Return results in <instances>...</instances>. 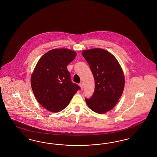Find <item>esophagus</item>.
<instances>
[{"label":"esophagus","mask_w":157,"mask_h":157,"mask_svg":"<svg viewBox=\"0 0 157 157\" xmlns=\"http://www.w3.org/2000/svg\"><path fill=\"white\" fill-rule=\"evenodd\" d=\"M79 85V86L81 87V89L83 90V82H81V83H80Z\"/></svg>","instance_id":"1"}]
</instances>
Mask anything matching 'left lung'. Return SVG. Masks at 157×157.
I'll list each match as a JSON object with an SVG mask.
<instances>
[{
	"mask_svg": "<svg viewBox=\"0 0 157 157\" xmlns=\"http://www.w3.org/2000/svg\"><path fill=\"white\" fill-rule=\"evenodd\" d=\"M88 63L95 81L94 93L85 99L89 108L104 114L112 109L123 93L125 76L117 59L101 48L84 50L82 53Z\"/></svg>",
	"mask_w": 157,
	"mask_h": 157,
	"instance_id": "left-lung-1",
	"label": "left lung"
}]
</instances>
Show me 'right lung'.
<instances>
[{"label": "right lung", "instance_id": "obj_1", "mask_svg": "<svg viewBox=\"0 0 157 157\" xmlns=\"http://www.w3.org/2000/svg\"><path fill=\"white\" fill-rule=\"evenodd\" d=\"M76 53L69 49H53L39 59L31 75V86L39 104L52 112L66 108L80 87L72 83L67 66Z\"/></svg>", "mask_w": 157, "mask_h": 157}]
</instances>
